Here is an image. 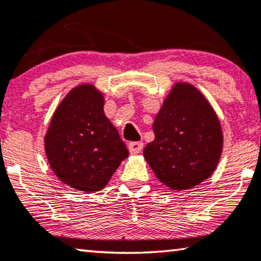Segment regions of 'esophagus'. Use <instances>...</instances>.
<instances>
[{
    "label": "esophagus",
    "mask_w": 261,
    "mask_h": 261,
    "mask_svg": "<svg viewBox=\"0 0 261 261\" xmlns=\"http://www.w3.org/2000/svg\"><path fill=\"white\" fill-rule=\"evenodd\" d=\"M142 148H144V144L141 141H133L128 145V149L132 154H138L142 151Z\"/></svg>",
    "instance_id": "1"
}]
</instances>
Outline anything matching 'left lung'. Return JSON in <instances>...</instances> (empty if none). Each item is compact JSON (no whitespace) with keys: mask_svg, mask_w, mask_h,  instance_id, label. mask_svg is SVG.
<instances>
[{"mask_svg":"<svg viewBox=\"0 0 261 261\" xmlns=\"http://www.w3.org/2000/svg\"><path fill=\"white\" fill-rule=\"evenodd\" d=\"M154 140L144 156L156 178L172 190H188L212 176L223 146L220 121L204 96L177 83L153 123Z\"/></svg>","mask_w":261,"mask_h":261,"instance_id":"1","label":"left lung"}]
</instances>
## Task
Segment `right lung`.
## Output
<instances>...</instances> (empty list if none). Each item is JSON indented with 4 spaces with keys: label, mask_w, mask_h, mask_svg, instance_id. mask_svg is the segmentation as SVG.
<instances>
[{
    "label": "right lung",
    "mask_w": 261,
    "mask_h": 261,
    "mask_svg": "<svg viewBox=\"0 0 261 261\" xmlns=\"http://www.w3.org/2000/svg\"><path fill=\"white\" fill-rule=\"evenodd\" d=\"M103 106V95L94 85L76 87L60 102L45 135L49 166L76 190H102L128 156Z\"/></svg>",
    "instance_id": "1"
}]
</instances>
